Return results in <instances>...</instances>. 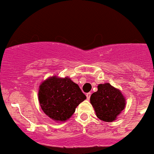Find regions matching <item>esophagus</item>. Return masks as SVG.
Returning <instances> with one entry per match:
<instances>
[{"instance_id":"obj_1","label":"esophagus","mask_w":154,"mask_h":154,"mask_svg":"<svg viewBox=\"0 0 154 154\" xmlns=\"http://www.w3.org/2000/svg\"><path fill=\"white\" fill-rule=\"evenodd\" d=\"M91 93H88V94H86V97L88 100H90V98H91Z\"/></svg>"}]
</instances>
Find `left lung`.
<instances>
[{
  "instance_id": "8db88e82",
  "label": "left lung",
  "mask_w": 154,
  "mask_h": 154,
  "mask_svg": "<svg viewBox=\"0 0 154 154\" xmlns=\"http://www.w3.org/2000/svg\"><path fill=\"white\" fill-rule=\"evenodd\" d=\"M97 92L91 96V103L100 120L106 122L116 121L126 107V98L122 92L109 83L100 84Z\"/></svg>"
}]
</instances>
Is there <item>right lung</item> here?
I'll return each instance as SVG.
<instances>
[{
	"label": "right lung",
	"mask_w": 154,
	"mask_h": 154,
	"mask_svg": "<svg viewBox=\"0 0 154 154\" xmlns=\"http://www.w3.org/2000/svg\"><path fill=\"white\" fill-rule=\"evenodd\" d=\"M38 100L44 113L56 122H65L72 117L75 109L86 96L70 78L56 75L40 84Z\"/></svg>",
	"instance_id": "add662e5"
}]
</instances>
